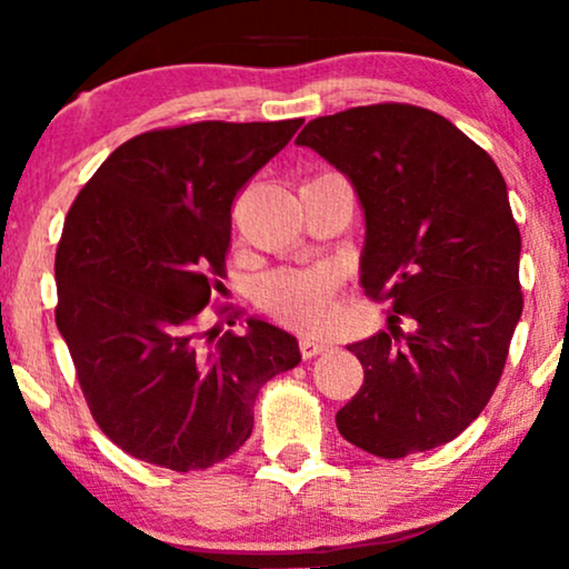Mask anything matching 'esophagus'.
<instances>
[{
	"label": "esophagus",
	"instance_id": "esophagus-1",
	"mask_svg": "<svg viewBox=\"0 0 569 569\" xmlns=\"http://www.w3.org/2000/svg\"><path fill=\"white\" fill-rule=\"evenodd\" d=\"M326 349H329V345H326V341H318V339H310V337H302V339H300V355H302V360H310V357L323 355Z\"/></svg>",
	"mask_w": 569,
	"mask_h": 569
}]
</instances>
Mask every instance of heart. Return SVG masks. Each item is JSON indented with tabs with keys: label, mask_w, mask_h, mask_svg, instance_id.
I'll list each match as a JSON object with an SVG mask.
<instances>
[{
	"label": "heart",
	"mask_w": 569,
	"mask_h": 569,
	"mask_svg": "<svg viewBox=\"0 0 569 569\" xmlns=\"http://www.w3.org/2000/svg\"><path fill=\"white\" fill-rule=\"evenodd\" d=\"M261 310L290 329L318 331L331 323L333 279L316 269H279L261 279L256 290Z\"/></svg>",
	"instance_id": "heart-1"
}]
</instances>
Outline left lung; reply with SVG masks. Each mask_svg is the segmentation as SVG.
Segmentation results:
<instances>
[{
    "label": "left lung",
    "instance_id": "8db88e82",
    "mask_svg": "<svg viewBox=\"0 0 569 569\" xmlns=\"http://www.w3.org/2000/svg\"><path fill=\"white\" fill-rule=\"evenodd\" d=\"M295 142L352 181L368 228L360 282L391 306L388 331L347 347L365 380L337 411L341 438L378 458L446 446L492 399L523 313L520 230L500 168L409 103L321 116Z\"/></svg>",
    "mask_w": 569,
    "mask_h": 569
}]
</instances>
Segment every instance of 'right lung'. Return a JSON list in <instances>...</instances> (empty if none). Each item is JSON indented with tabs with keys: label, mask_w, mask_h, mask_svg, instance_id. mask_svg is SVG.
<instances>
[{
	"label": "right lung",
	"mask_w": 569,
	"mask_h": 569,
	"mask_svg": "<svg viewBox=\"0 0 569 569\" xmlns=\"http://www.w3.org/2000/svg\"><path fill=\"white\" fill-rule=\"evenodd\" d=\"M300 127L144 131L77 193L53 261L57 326L92 419L123 453L181 473L224 461L253 430L261 386L300 362L298 339L259 318L246 337L199 326L224 277L232 201Z\"/></svg>",
	"instance_id": "obj_1"
}]
</instances>
